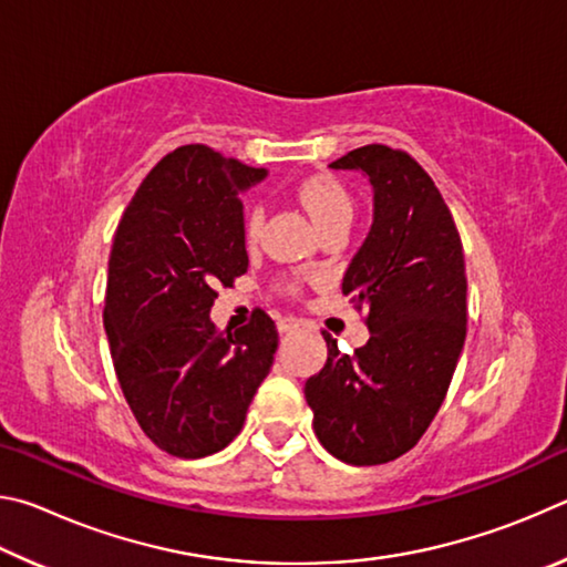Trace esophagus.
I'll return each mask as SVG.
<instances>
[{"label": "esophagus", "instance_id": "esophagus-1", "mask_svg": "<svg viewBox=\"0 0 567 567\" xmlns=\"http://www.w3.org/2000/svg\"><path fill=\"white\" fill-rule=\"evenodd\" d=\"M297 328H300V320H295V318H282L280 322H277V330H280L282 334L292 332V330H297Z\"/></svg>", "mask_w": 567, "mask_h": 567}]
</instances>
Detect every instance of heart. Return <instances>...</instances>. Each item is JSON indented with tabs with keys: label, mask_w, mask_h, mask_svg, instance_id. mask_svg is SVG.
<instances>
[{
	"label": "heart",
	"mask_w": 567,
	"mask_h": 567,
	"mask_svg": "<svg viewBox=\"0 0 567 567\" xmlns=\"http://www.w3.org/2000/svg\"><path fill=\"white\" fill-rule=\"evenodd\" d=\"M297 197H300L307 215L312 217V223L320 229L332 223H350L352 219L350 195L344 192V187L338 179H332L328 175H315L300 182V187H297ZM260 225H262V209L260 207L249 209L247 235L255 237Z\"/></svg>",
	"instance_id": "heart-1"
}]
</instances>
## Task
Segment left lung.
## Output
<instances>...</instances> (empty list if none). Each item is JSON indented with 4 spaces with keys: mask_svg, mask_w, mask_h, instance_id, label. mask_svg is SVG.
<instances>
[{
    "mask_svg": "<svg viewBox=\"0 0 567 567\" xmlns=\"http://www.w3.org/2000/svg\"><path fill=\"white\" fill-rule=\"evenodd\" d=\"M372 187V225L342 292L370 307V340L354 358L324 334L328 362L305 382L315 435L342 463L405 455L447 395L465 344L467 277L453 215L415 159L368 145L334 159Z\"/></svg>",
    "mask_w": 567,
    "mask_h": 567,
    "instance_id": "left-lung-1",
    "label": "left lung"
}]
</instances>
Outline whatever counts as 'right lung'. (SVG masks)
I'll use <instances>...</instances> for the list:
<instances>
[{"label":"right lung","instance_id":"right-lung-1","mask_svg":"<svg viewBox=\"0 0 567 567\" xmlns=\"http://www.w3.org/2000/svg\"><path fill=\"white\" fill-rule=\"evenodd\" d=\"M267 169L205 145L159 162L124 209L110 255L104 330L140 427L175 457H207L245 425L272 368L277 328L262 310L219 334L217 287L247 272L243 199Z\"/></svg>","mask_w":567,"mask_h":567}]
</instances>
